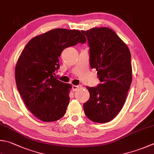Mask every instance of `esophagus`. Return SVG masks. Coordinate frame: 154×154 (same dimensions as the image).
<instances>
[{
	"instance_id": "obj_1",
	"label": "esophagus",
	"mask_w": 154,
	"mask_h": 154,
	"mask_svg": "<svg viewBox=\"0 0 154 154\" xmlns=\"http://www.w3.org/2000/svg\"><path fill=\"white\" fill-rule=\"evenodd\" d=\"M82 88V85H73L72 86V90H73V91H78V89H80Z\"/></svg>"
}]
</instances>
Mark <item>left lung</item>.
Here are the masks:
<instances>
[{
  "mask_svg": "<svg viewBox=\"0 0 154 154\" xmlns=\"http://www.w3.org/2000/svg\"><path fill=\"white\" fill-rule=\"evenodd\" d=\"M90 47V64L101 84L86 87L90 98L84 111L90 120L104 123L113 119L125 102L132 81L131 53L115 32L105 27L81 31Z\"/></svg>",
  "mask_w": 154,
  "mask_h": 154,
  "instance_id": "1",
  "label": "left lung"
}]
</instances>
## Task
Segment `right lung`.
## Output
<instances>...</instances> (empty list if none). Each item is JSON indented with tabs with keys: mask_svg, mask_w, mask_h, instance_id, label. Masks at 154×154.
<instances>
[{
	"mask_svg": "<svg viewBox=\"0 0 154 154\" xmlns=\"http://www.w3.org/2000/svg\"><path fill=\"white\" fill-rule=\"evenodd\" d=\"M86 41L78 30L55 29L34 37L23 49L15 66L16 85L26 106L39 120L51 122L65 115L72 85L54 75L62 51Z\"/></svg>",
	"mask_w": 154,
	"mask_h": 154,
	"instance_id": "1",
	"label": "right lung"
}]
</instances>
